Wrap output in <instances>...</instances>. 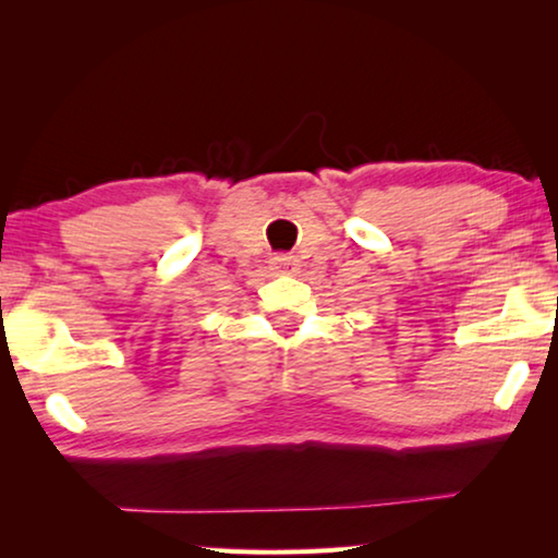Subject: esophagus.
Instances as JSON below:
<instances>
[{
    "label": "esophagus",
    "mask_w": 558,
    "mask_h": 558,
    "mask_svg": "<svg viewBox=\"0 0 558 558\" xmlns=\"http://www.w3.org/2000/svg\"><path fill=\"white\" fill-rule=\"evenodd\" d=\"M271 271L274 274H296V266H300V262H296V256H289V254H277L271 256Z\"/></svg>",
    "instance_id": "esophagus-1"
}]
</instances>
